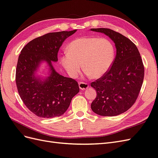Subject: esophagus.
<instances>
[{
  "label": "esophagus",
  "mask_w": 158,
  "mask_h": 158,
  "mask_svg": "<svg viewBox=\"0 0 158 158\" xmlns=\"http://www.w3.org/2000/svg\"><path fill=\"white\" fill-rule=\"evenodd\" d=\"M79 86L81 90H85L89 87V85L85 82H79Z\"/></svg>",
  "instance_id": "1"
}]
</instances>
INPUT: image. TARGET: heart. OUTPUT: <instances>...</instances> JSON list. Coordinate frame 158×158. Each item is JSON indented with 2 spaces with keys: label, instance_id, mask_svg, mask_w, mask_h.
<instances>
[{
  "label": "heart",
  "instance_id": "obj_1",
  "mask_svg": "<svg viewBox=\"0 0 158 158\" xmlns=\"http://www.w3.org/2000/svg\"><path fill=\"white\" fill-rule=\"evenodd\" d=\"M114 57L115 48L110 39L88 37L72 40L60 61L72 77L78 75L83 64L85 74L98 78L109 71Z\"/></svg>",
  "mask_w": 158,
  "mask_h": 158
}]
</instances>
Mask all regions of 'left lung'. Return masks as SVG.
<instances>
[{
	"mask_svg": "<svg viewBox=\"0 0 158 158\" xmlns=\"http://www.w3.org/2000/svg\"><path fill=\"white\" fill-rule=\"evenodd\" d=\"M91 31L108 36L117 51L109 71L91 83L97 91L91 110L102 116L118 115L131 107L139 95L144 77L142 59L135 44L123 35L106 28Z\"/></svg>",
	"mask_w": 158,
	"mask_h": 158,
	"instance_id": "left-lung-1",
	"label": "left lung"
}]
</instances>
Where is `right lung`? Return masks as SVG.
Segmentation results:
<instances>
[{"mask_svg":"<svg viewBox=\"0 0 158 158\" xmlns=\"http://www.w3.org/2000/svg\"><path fill=\"white\" fill-rule=\"evenodd\" d=\"M77 30L49 33L36 38L23 47L16 69V84L20 97L29 110L38 117L52 118L62 115L72 98L79 91L78 83L54 69L52 62L63 41ZM46 61L50 75L41 80L35 76L40 63Z\"/></svg>","mask_w":158,"mask_h":158,"instance_id":"obj_1","label":"right lung"}]
</instances>
